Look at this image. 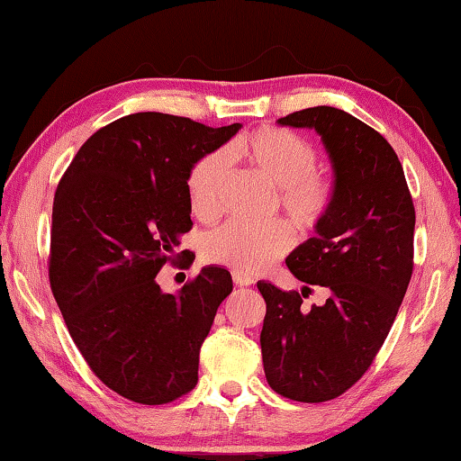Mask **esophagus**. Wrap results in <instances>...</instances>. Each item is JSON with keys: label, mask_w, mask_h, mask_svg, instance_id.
Masks as SVG:
<instances>
[{"label": "esophagus", "mask_w": 461, "mask_h": 461, "mask_svg": "<svg viewBox=\"0 0 461 461\" xmlns=\"http://www.w3.org/2000/svg\"><path fill=\"white\" fill-rule=\"evenodd\" d=\"M233 283H236L238 286H249L254 280L246 275H240V272H233Z\"/></svg>", "instance_id": "34e87169"}]
</instances>
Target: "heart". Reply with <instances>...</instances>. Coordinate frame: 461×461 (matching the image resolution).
Instances as JSON below:
<instances>
[{"instance_id": "1", "label": "heart", "mask_w": 461, "mask_h": 461, "mask_svg": "<svg viewBox=\"0 0 461 461\" xmlns=\"http://www.w3.org/2000/svg\"><path fill=\"white\" fill-rule=\"evenodd\" d=\"M233 156L248 160L276 186L283 212L301 228H313L331 201V185L317 170V152L299 134L280 128H262L230 148ZM231 158L225 150L209 152L194 162L186 176L191 212L201 221H212L221 212L223 191L230 178ZM294 236L283 221L248 225L228 221L207 233L203 256L240 275H258L283 258Z\"/></svg>"}]
</instances>
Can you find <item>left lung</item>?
<instances>
[{
  "instance_id": "obj_1",
  "label": "left lung",
  "mask_w": 461,
  "mask_h": 461,
  "mask_svg": "<svg viewBox=\"0 0 461 461\" xmlns=\"http://www.w3.org/2000/svg\"><path fill=\"white\" fill-rule=\"evenodd\" d=\"M278 123L321 136L333 191L315 236L286 258L301 294L258 283L264 374L286 399L325 402L362 378L394 323L412 275L415 207L393 146L354 115L317 105ZM309 284L328 288L323 306L300 307Z\"/></svg>"
}]
</instances>
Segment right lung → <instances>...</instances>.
<instances>
[{
  "mask_svg": "<svg viewBox=\"0 0 461 461\" xmlns=\"http://www.w3.org/2000/svg\"><path fill=\"white\" fill-rule=\"evenodd\" d=\"M168 113L97 130L60 178L52 205L50 286L95 376L123 399L165 404L194 388L199 349L231 275L203 267L176 294L156 275L193 228L186 176L238 134ZM193 262L194 256H186Z\"/></svg>",
  "mask_w": 461,
  "mask_h": 461,
  "instance_id": "obj_1",
  "label": "right lung"
}]
</instances>
